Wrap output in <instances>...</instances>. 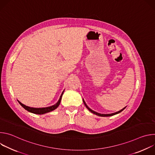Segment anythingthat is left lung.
I'll use <instances>...</instances> for the list:
<instances>
[{"label":"left lung","mask_w":155,"mask_h":155,"mask_svg":"<svg viewBox=\"0 0 155 155\" xmlns=\"http://www.w3.org/2000/svg\"><path fill=\"white\" fill-rule=\"evenodd\" d=\"M83 102H84V104L85 105V106H86V107L90 110V111L91 112V113H93V114H96V115H98V116H99V117H110V116H113V115H116V114H119V113H120V112H121L123 110L126 108V107H124V108H123L122 110H120V111H118V112H115V113H114V114H99V113H97V112H94V111H93V110H92L91 108H90L89 107H88L87 106V105L86 104V103H85V102L84 101V100H83Z\"/></svg>","instance_id":"left-lung-1"}]
</instances>
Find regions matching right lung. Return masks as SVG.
I'll list each match as a JSON object with an SVG mask.
<instances>
[{
    "instance_id": "right-lung-1",
    "label": "right lung",
    "mask_w": 155,
    "mask_h": 155,
    "mask_svg": "<svg viewBox=\"0 0 155 155\" xmlns=\"http://www.w3.org/2000/svg\"><path fill=\"white\" fill-rule=\"evenodd\" d=\"M63 93L64 91L62 92L61 96H60V98L58 101V102L54 104V105H52L51 107H45V108H33V107H28V106H26L25 105H24L23 104H22L21 102H20L19 101L18 102L19 103V104L23 107L25 109H26V110H28V112H31V113H33V114H38V115H42V114H46V113H48V112H51L53 111V110H55L60 104V102H61V97H62V96L63 94Z\"/></svg>"
}]
</instances>
